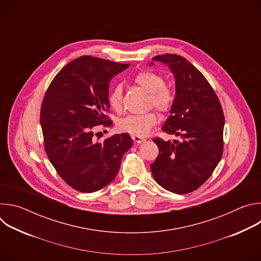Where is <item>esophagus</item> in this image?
<instances>
[{
  "label": "esophagus",
  "mask_w": 261,
  "mask_h": 261,
  "mask_svg": "<svg viewBox=\"0 0 261 261\" xmlns=\"http://www.w3.org/2000/svg\"><path fill=\"white\" fill-rule=\"evenodd\" d=\"M132 137V139H133V141L135 142V143H142V142H144L145 141V139L144 138H142V137H140V136H137V135H132L131 136Z\"/></svg>",
  "instance_id": "34e87169"
}]
</instances>
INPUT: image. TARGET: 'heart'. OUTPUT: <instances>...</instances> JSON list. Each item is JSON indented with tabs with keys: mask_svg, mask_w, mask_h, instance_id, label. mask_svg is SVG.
Wrapping results in <instances>:
<instances>
[{
	"mask_svg": "<svg viewBox=\"0 0 261 261\" xmlns=\"http://www.w3.org/2000/svg\"><path fill=\"white\" fill-rule=\"evenodd\" d=\"M133 82L150 94L151 105H154L162 113H167L171 109L174 102V93L171 88L165 85L164 79L160 74L153 71L143 70L135 74ZM122 97V87L120 85H116L111 89L108 96V103L114 110L119 111L121 109ZM158 120V115L155 111H150V113L144 115H134L123 118L118 122L117 126L120 131L127 132L132 135L144 136L150 132L153 126L157 124Z\"/></svg>",
	"mask_w": 261,
	"mask_h": 261,
	"instance_id": "obj_1",
	"label": "heart"
}]
</instances>
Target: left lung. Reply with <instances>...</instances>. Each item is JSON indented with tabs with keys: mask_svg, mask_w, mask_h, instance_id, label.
<instances>
[{
	"mask_svg": "<svg viewBox=\"0 0 261 261\" xmlns=\"http://www.w3.org/2000/svg\"><path fill=\"white\" fill-rule=\"evenodd\" d=\"M153 61L167 65L174 75V102L162 130L178 139H153L159 155L151 164L152 174L172 193H190L212 175L221 160L224 115L208 82L185 58L165 54Z\"/></svg>",
	"mask_w": 261,
	"mask_h": 261,
	"instance_id": "obj_1",
	"label": "left lung"
}]
</instances>
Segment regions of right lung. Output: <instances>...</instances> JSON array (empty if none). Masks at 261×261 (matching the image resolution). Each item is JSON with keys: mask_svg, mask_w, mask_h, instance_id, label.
Here are the masks:
<instances>
[{"mask_svg": "<svg viewBox=\"0 0 261 261\" xmlns=\"http://www.w3.org/2000/svg\"><path fill=\"white\" fill-rule=\"evenodd\" d=\"M129 66L83 56L67 64L45 93L40 111L45 152L59 175L80 192H96L113 181L132 146L128 133L94 139L96 126L111 125L105 115L109 83Z\"/></svg>", "mask_w": 261, "mask_h": 261, "instance_id": "1", "label": "right lung"}]
</instances>
